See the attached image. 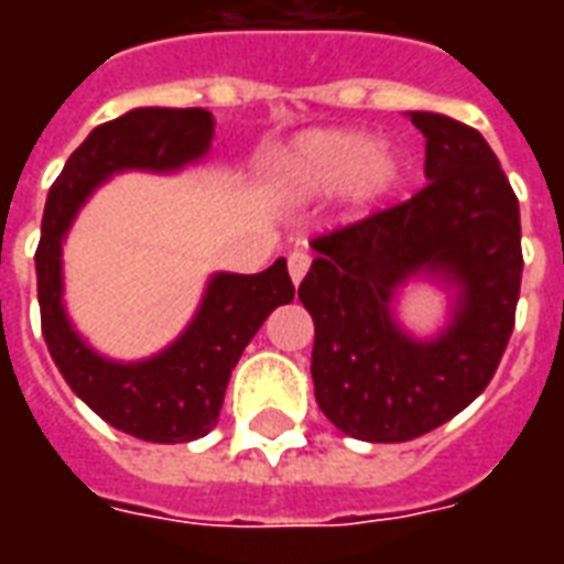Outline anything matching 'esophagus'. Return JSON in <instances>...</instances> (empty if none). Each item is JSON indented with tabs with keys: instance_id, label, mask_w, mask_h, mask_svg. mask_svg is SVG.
Here are the masks:
<instances>
[{
	"instance_id": "34e87169",
	"label": "esophagus",
	"mask_w": 564,
	"mask_h": 564,
	"mask_svg": "<svg viewBox=\"0 0 564 564\" xmlns=\"http://www.w3.org/2000/svg\"><path fill=\"white\" fill-rule=\"evenodd\" d=\"M307 269H311V257H307L305 250H293L290 253V278H293V283H302Z\"/></svg>"
}]
</instances>
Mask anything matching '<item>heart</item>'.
<instances>
[{
    "mask_svg": "<svg viewBox=\"0 0 564 564\" xmlns=\"http://www.w3.org/2000/svg\"><path fill=\"white\" fill-rule=\"evenodd\" d=\"M269 174L290 196H326L344 186L356 208H368L395 189L402 165L356 129H311L271 156Z\"/></svg>",
    "mask_w": 564,
    "mask_h": 564,
    "instance_id": "1",
    "label": "heart"
}]
</instances>
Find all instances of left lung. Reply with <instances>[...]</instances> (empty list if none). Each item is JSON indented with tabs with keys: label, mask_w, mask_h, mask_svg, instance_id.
<instances>
[{
	"label": "left lung",
	"mask_w": 564,
	"mask_h": 564,
	"mask_svg": "<svg viewBox=\"0 0 564 564\" xmlns=\"http://www.w3.org/2000/svg\"><path fill=\"white\" fill-rule=\"evenodd\" d=\"M429 184L395 208L319 235L299 286L314 317L311 378L323 414L371 444L411 441L465 411L496 375L520 299V202L477 129L411 111ZM414 276L457 290L444 333L420 343L394 319Z\"/></svg>",
	"instance_id": "8db88e82"
}]
</instances>
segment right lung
Instances as JSON below:
<instances>
[{
    "instance_id": "add662e5",
    "label": "right lung",
    "mask_w": 564,
    "mask_h": 564,
    "mask_svg": "<svg viewBox=\"0 0 564 564\" xmlns=\"http://www.w3.org/2000/svg\"><path fill=\"white\" fill-rule=\"evenodd\" d=\"M214 117L205 108H135L87 135L47 193L35 250L42 335L72 392L105 423L150 444L208 435L220 416L229 375L278 305L293 302L286 259L259 274L220 271L208 281L196 317L141 362H115L80 338L63 305V241L80 205L111 174L177 172L210 150Z\"/></svg>"
}]
</instances>
